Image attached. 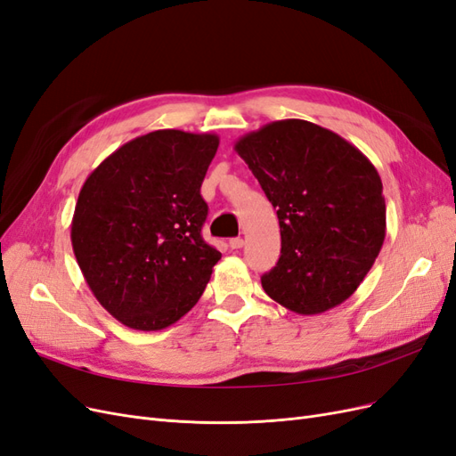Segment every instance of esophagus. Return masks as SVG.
Instances as JSON below:
<instances>
[{"label": "esophagus", "mask_w": 456, "mask_h": 456, "mask_svg": "<svg viewBox=\"0 0 456 456\" xmlns=\"http://www.w3.org/2000/svg\"><path fill=\"white\" fill-rule=\"evenodd\" d=\"M228 245H230V249L238 251V249H241V247H243V240H241V238H232V240L228 241Z\"/></svg>", "instance_id": "obj_1"}]
</instances>
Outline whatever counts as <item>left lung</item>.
Segmentation results:
<instances>
[{
  "label": "left lung",
  "mask_w": 456,
  "mask_h": 456,
  "mask_svg": "<svg viewBox=\"0 0 456 456\" xmlns=\"http://www.w3.org/2000/svg\"><path fill=\"white\" fill-rule=\"evenodd\" d=\"M233 150L278 209L281 256L266 295L300 315L342 305L375 265L386 236L382 181L363 151L305 119L243 134Z\"/></svg>",
  "instance_id": "8db88e82"
}]
</instances>
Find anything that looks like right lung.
<instances>
[{
	"label": "right lung",
	"mask_w": 456,
	"mask_h": 456,
	"mask_svg": "<svg viewBox=\"0 0 456 456\" xmlns=\"http://www.w3.org/2000/svg\"><path fill=\"white\" fill-rule=\"evenodd\" d=\"M218 134L159 129L119 146L79 190L72 249L101 306L136 330H161L203 295L220 253L201 238L200 188Z\"/></svg>",
	"instance_id": "obj_1"
}]
</instances>
